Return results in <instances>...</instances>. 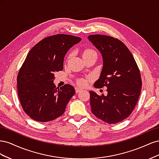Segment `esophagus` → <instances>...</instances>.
I'll list each match as a JSON object with an SVG mask.
<instances>
[{"label": "esophagus", "mask_w": 159, "mask_h": 159, "mask_svg": "<svg viewBox=\"0 0 159 159\" xmlns=\"http://www.w3.org/2000/svg\"><path fill=\"white\" fill-rule=\"evenodd\" d=\"M82 91V89H80L79 88H75V92L76 93H79V92H80V91Z\"/></svg>", "instance_id": "esophagus-1"}]
</instances>
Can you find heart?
I'll use <instances>...</instances> for the list:
<instances>
[{
  "instance_id": "obj_1",
  "label": "heart",
  "mask_w": 159,
  "mask_h": 159,
  "mask_svg": "<svg viewBox=\"0 0 159 159\" xmlns=\"http://www.w3.org/2000/svg\"><path fill=\"white\" fill-rule=\"evenodd\" d=\"M96 54V52L91 49H87V50H84V52L83 53V56L87 55V54ZM78 84H79V85H80L81 86H85L86 85V81L85 80H82V79L78 81Z\"/></svg>"
}]
</instances>
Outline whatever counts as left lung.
<instances>
[{
    "instance_id": "8db88e82",
    "label": "left lung",
    "mask_w": 159,
    "mask_h": 159,
    "mask_svg": "<svg viewBox=\"0 0 159 159\" xmlns=\"http://www.w3.org/2000/svg\"><path fill=\"white\" fill-rule=\"evenodd\" d=\"M88 40L103 58L102 71L93 86L107 88V95L89 91L91 111L105 122L117 123L129 116L137 103L142 87L140 71L131 52L117 38L93 34Z\"/></svg>"
}]
</instances>
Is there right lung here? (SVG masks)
<instances>
[{"mask_svg": "<svg viewBox=\"0 0 159 159\" xmlns=\"http://www.w3.org/2000/svg\"><path fill=\"white\" fill-rule=\"evenodd\" d=\"M81 40L71 35H53L28 52L17 76V89L22 107L32 119L47 122L64 114L75 91L70 84L56 88L54 74L63 70L66 53Z\"/></svg>", "mask_w": 159, "mask_h": 159, "instance_id": "obj_1", "label": "right lung"}]
</instances>
